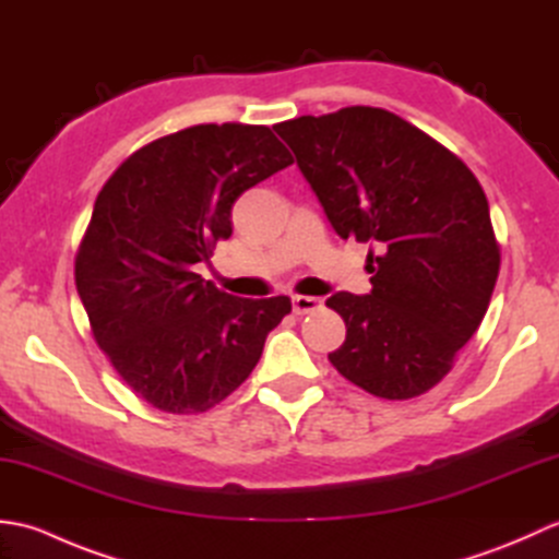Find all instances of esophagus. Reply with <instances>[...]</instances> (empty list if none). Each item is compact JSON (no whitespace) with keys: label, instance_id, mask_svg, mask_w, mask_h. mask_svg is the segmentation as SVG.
<instances>
[{"label":"esophagus","instance_id":"obj_1","mask_svg":"<svg viewBox=\"0 0 559 559\" xmlns=\"http://www.w3.org/2000/svg\"><path fill=\"white\" fill-rule=\"evenodd\" d=\"M322 307V300L312 298V295H293V312L295 314H307V312H314Z\"/></svg>","mask_w":559,"mask_h":559}]
</instances>
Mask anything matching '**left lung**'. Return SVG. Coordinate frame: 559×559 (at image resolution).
<instances>
[{
	"label": "left lung",
	"mask_w": 559,
	"mask_h": 559,
	"mask_svg": "<svg viewBox=\"0 0 559 559\" xmlns=\"http://www.w3.org/2000/svg\"><path fill=\"white\" fill-rule=\"evenodd\" d=\"M329 223L370 245L372 290L326 300L346 322L331 365L389 401L425 394L476 334L500 273L490 206L466 163L382 108L273 127Z\"/></svg>",
	"instance_id": "1"
}]
</instances>
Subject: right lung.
Masks as SVG:
<instances>
[{"label":"right lung","instance_id":"1","mask_svg":"<svg viewBox=\"0 0 559 559\" xmlns=\"http://www.w3.org/2000/svg\"><path fill=\"white\" fill-rule=\"evenodd\" d=\"M269 127L197 124L132 153L96 199L76 290L103 353L153 408L192 415L240 386L290 298H237L194 273L245 189L288 168Z\"/></svg>","mask_w":559,"mask_h":559}]
</instances>
